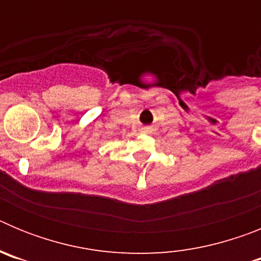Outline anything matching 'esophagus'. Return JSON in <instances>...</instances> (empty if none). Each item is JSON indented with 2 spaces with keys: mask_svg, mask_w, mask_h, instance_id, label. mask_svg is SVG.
Instances as JSON below:
<instances>
[{
  "mask_svg": "<svg viewBox=\"0 0 261 261\" xmlns=\"http://www.w3.org/2000/svg\"><path fill=\"white\" fill-rule=\"evenodd\" d=\"M141 130H142V133H145V135H151V133H153V128H151V126H142L141 128Z\"/></svg>",
  "mask_w": 261,
  "mask_h": 261,
  "instance_id": "esophagus-1",
  "label": "esophagus"
}]
</instances>
